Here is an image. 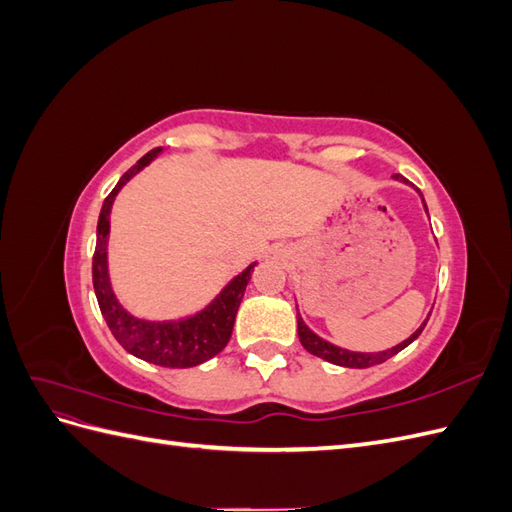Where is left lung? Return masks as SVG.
<instances>
[{
  "mask_svg": "<svg viewBox=\"0 0 512 512\" xmlns=\"http://www.w3.org/2000/svg\"><path fill=\"white\" fill-rule=\"evenodd\" d=\"M395 179L406 181L401 175H395ZM423 203H425V200H423ZM425 209H427V207H425ZM427 320H429V318H427ZM297 324H299V339H301V344H303V348H305L307 352H312L314 356H320V359L329 361V363H333V365L365 369V367H374V365H378V363H384L386 359H391V356H395L397 352H401L406 346H410V344L414 342V339H416L418 335H421V331L425 329L427 322H423V327L418 329L412 337H408L406 342H401V344H397L395 348L384 350V352H350V350H344V348H337V346H333V344H329V342H324V339H320L316 333L309 331V329L305 327V324H303L301 318H297Z\"/></svg>",
  "mask_w": 512,
  "mask_h": 512,
  "instance_id": "1",
  "label": "left lung"
}]
</instances>
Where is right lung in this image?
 I'll return each instance as SVG.
<instances>
[{
  "instance_id": "right-lung-1",
  "label": "right lung",
  "mask_w": 512,
  "mask_h": 512,
  "mask_svg": "<svg viewBox=\"0 0 512 512\" xmlns=\"http://www.w3.org/2000/svg\"><path fill=\"white\" fill-rule=\"evenodd\" d=\"M160 153V147L151 149L149 153L138 160L130 170L121 175L119 183L113 192L104 198V205L98 220V239H96V252L94 262H91V273H94V290L98 297L100 312L108 324V329L115 335L117 342L126 348L130 354L138 356L147 363L162 365V367H194L209 361L211 356L222 352L232 335L235 327L237 309L241 305L243 292L254 265L247 267L241 275H237L215 299L207 305L203 312H198L192 318H185L179 322H147L130 316L123 309L108 282V269H106V243H108V215H111L113 200L117 192L126 185L138 170L147 166L153 158Z\"/></svg>"
}]
</instances>
